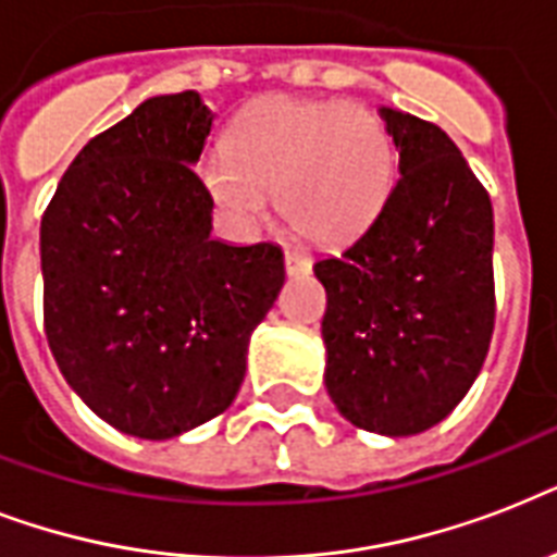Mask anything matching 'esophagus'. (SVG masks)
<instances>
[{
  "mask_svg": "<svg viewBox=\"0 0 557 557\" xmlns=\"http://www.w3.org/2000/svg\"><path fill=\"white\" fill-rule=\"evenodd\" d=\"M312 269V260L304 251H286V271L288 274H306Z\"/></svg>",
  "mask_w": 557,
  "mask_h": 557,
  "instance_id": "1",
  "label": "esophagus"
}]
</instances>
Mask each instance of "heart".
Instances as JSON below:
<instances>
[{
  "label": "heart",
  "instance_id": "obj_1",
  "mask_svg": "<svg viewBox=\"0 0 557 557\" xmlns=\"http://www.w3.org/2000/svg\"><path fill=\"white\" fill-rule=\"evenodd\" d=\"M396 164L393 135L372 109L269 98L236 117L225 152L205 161L201 178L236 225H262L277 193L297 234L341 245L364 234L384 210Z\"/></svg>",
  "mask_w": 557,
  "mask_h": 557
}]
</instances>
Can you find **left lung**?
<instances>
[{
	"label": "left lung",
	"instance_id": "8db88e82",
	"mask_svg": "<svg viewBox=\"0 0 557 557\" xmlns=\"http://www.w3.org/2000/svg\"><path fill=\"white\" fill-rule=\"evenodd\" d=\"M398 182L375 222L314 262L326 288V389L344 419L384 436L440 424L483 370L494 332V213L436 124L381 109Z\"/></svg>",
	"mask_w": 557,
	"mask_h": 557
}]
</instances>
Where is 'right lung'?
<instances>
[{"instance_id": "add662e5", "label": "right lung", "mask_w": 557, "mask_h": 557, "mask_svg": "<svg viewBox=\"0 0 557 557\" xmlns=\"http://www.w3.org/2000/svg\"><path fill=\"white\" fill-rule=\"evenodd\" d=\"M210 126L199 91L144 100L77 152L39 227L57 367L138 440H173L227 410L286 280L277 245L210 239L213 199L193 173Z\"/></svg>"}]
</instances>
